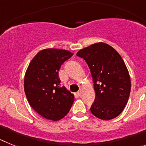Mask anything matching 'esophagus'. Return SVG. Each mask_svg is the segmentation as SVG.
<instances>
[{
  "label": "esophagus",
  "mask_w": 146,
  "mask_h": 146,
  "mask_svg": "<svg viewBox=\"0 0 146 146\" xmlns=\"http://www.w3.org/2000/svg\"><path fill=\"white\" fill-rule=\"evenodd\" d=\"M82 93H83V91H82V90H80L77 92V95H78V96H82Z\"/></svg>",
  "instance_id": "esophagus-1"
}]
</instances>
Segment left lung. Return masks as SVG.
Returning <instances> with one entry per match:
<instances>
[{
    "label": "left lung",
    "mask_w": 146,
    "mask_h": 146,
    "mask_svg": "<svg viewBox=\"0 0 146 146\" xmlns=\"http://www.w3.org/2000/svg\"><path fill=\"white\" fill-rule=\"evenodd\" d=\"M76 55L88 64L94 83L96 99L91 112L109 120L117 117L129 100L131 79L123 59L117 50L104 42L81 49Z\"/></svg>",
    "instance_id": "left-lung-1"
}]
</instances>
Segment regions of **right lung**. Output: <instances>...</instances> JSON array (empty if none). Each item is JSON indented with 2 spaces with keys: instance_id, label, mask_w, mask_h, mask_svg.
Returning a JSON list of instances; mask_svg holds the SVG:
<instances>
[{
  "instance_id": "right-lung-1",
  "label": "right lung",
  "mask_w": 146,
  "mask_h": 146,
  "mask_svg": "<svg viewBox=\"0 0 146 146\" xmlns=\"http://www.w3.org/2000/svg\"><path fill=\"white\" fill-rule=\"evenodd\" d=\"M73 55L69 50L46 48L38 52L26 70L24 90L30 106L43 117L54 121L69 112L74 95L61 87V65Z\"/></svg>"
}]
</instances>
